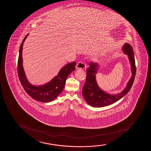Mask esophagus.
Returning <instances> with one entry per match:
<instances>
[{
  "mask_svg": "<svg viewBox=\"0 0 151 151\" xmlns=\"http://www.w3.org/2000/svg\"><path fill=\"white\" fill-rule=\"evenodd\" d=\"M87 68L86 64L82 61L78 62L76 65V68L77 69H86Z\"/></svg>",
  "mask_w": 151,
  "mask_h": 151,
  "instance_id": "34e87169",
  "label": "esophagus"
}]
</instances>
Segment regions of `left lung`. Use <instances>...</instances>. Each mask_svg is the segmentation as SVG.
<instances>
[{
	"mask_svg": "<svg viewBox=\"0 0 151 151\" xmlns=\"http://www.w3.org/2000/svg\"><path fill=\"white\" fill-rule=\"evenodd\" d=\"M122 50L125 54L128 55L132 72V77L128 81L127 87L122 93L116 95H111L104 92L99 88L96 80V74L99 67L98 64L91 62L87 70V78L82 92L85 100L88 105L94 107L109 106L122 99L130 91L136 73L134 50L132 46L128 43L123 45Z\"/></svg>",
	"mask_w": 151,
	"mask_h": 151,
	"instance_id": "1",
	"label": "left lung"
}]
</instances>
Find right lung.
Listing matches in <instances>:
<instances>
[{
    "mask_svg": "<svg viewBox=\"0 0 151 151\" xmlns=\"http://www.w3.org/2000/svg\"><path fill=\"white\" fill-rule=\"evenodd\" d=\"M29 34L26 36L20 46L19 56L17 61L18 76L21 84L29 95L35 100L42 102H50L54 100L60 94L64 88L66 78L68 75L75 70L76 63H69L60 70L58 75L50 82L45 85L35 86L28 82L23 66V43Z\"/></svg>",
    "mask_w": 151,
    "mask_h": 151,
    "instance_id": "right-lung-1",
    "label": "right lung"
}]
</instances>
